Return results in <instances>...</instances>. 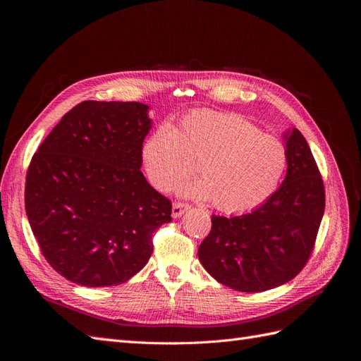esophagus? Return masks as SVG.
Masks as SVG:
<instances>
[{
  "mask_svg": "<svg viewBox=\"0 0 361 361\" xmlns=\"http://www.w3.org/2000/svg\"><path fill=\"white\" fill-rule=\"evenodd\" d=\"M187 209H190V204L182 203V202H174L173 209H171V215H173V218H179Z\"/></svg>",
  "mask_w": 361,
  "mask_h": 361,
  "instance_id": "esophagus-1",
  "label": "esophagus"
}]
</instances>
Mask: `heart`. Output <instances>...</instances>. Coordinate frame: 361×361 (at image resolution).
Returning a JSON list of instances; mask_svg holds the SVG:
<instances>
[{
  "mask_svg": "<svg viewBox=\"0 0 361 361\" xmlns=\"http://www.w3.org/2000/svg\"><path fill=\"white\" fill-rule=\"evenodd\" d=\"M141 161L155 188L170 191L199 166L203 180L180 192L212 200L218 211L243 214L264 204L288 166L286 147L247 118L211 110L194 111L176 129L159 125L141 146Z\"/></svg>",
  "mask_w": 361,
  "mask_h": 361,
  "instance_id": "heart-1",
  "label": "heart"
}]
</instances>
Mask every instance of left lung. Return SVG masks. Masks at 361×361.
I'll list each match as a JSON object with an SVG mask.
<instances>
[{"label": "left lung", "mask_w": 361, "mask_h": 361, "mask_svg": "<svg viewBox=\"0 0 361 361\" xmlns=\"http://www.w3.org/2000/svg\"><path fill=\"white\" fill-rule=\"evenodd\" d=\"M286 178L248 214L212 215L199 247L203 268L239 292H264L292 280L307 264L325 209V191L307 141L288 130Z\"/></svg>", "instance_id": "obj_1"}]
</instances>
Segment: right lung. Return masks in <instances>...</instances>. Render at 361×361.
<instances>
[{"instance_id": "right-lung-1", "label": "right lung", "mask_w": 361, "mask_h": 361, "mask_svg": "<svg viewBox=\"0 0 361 361\" xmlns=\"http://www.w3.org/2000/svg\"><path fill=\"white\" fill-rule=\"evenodd\" d=\"M140 102L84 101L64 114L32 157L25 211L42 255L64 279L117 286L143 268L171 202L141 173L152 128Z\"/></svg>"}]
</instances>
